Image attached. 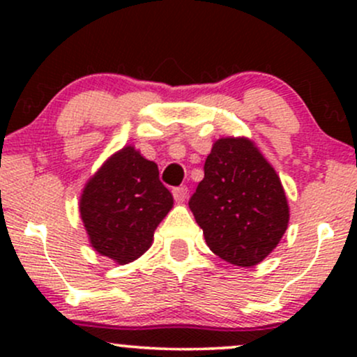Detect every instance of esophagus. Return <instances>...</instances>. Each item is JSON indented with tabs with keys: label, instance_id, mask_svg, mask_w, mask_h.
Returning a JSON list of instances; mask_svg holds the SVG:
<instances>
[{
	"label": "esophagus",
	"instance_id": "esophagus-1",
	"mask_svg": "<svg viewBox=\"0 0 357 357\" xmlns=\"http://www.w3.org/2000/svg\"><path fill=\"white\" fill-rule=\"evenodd\" d=\"M173 195H174L176 202H178V203H184V202H186V198H188V188H186V186L174 188Z\"/></svg>",
	"mask_w": 357,
	"mask_h": 357
}]
</instances>
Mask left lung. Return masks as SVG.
Returning a JSON list of instances; mask_svg holds the SVG:
<instances>
[{"label": "left lung", "mask_w": 357, "mask_h": 357, "mask_svg": "<svg viewBox=\"0 0 357 357\" xmlns=\"http://www.w3.org/2000/svg\"><path fill=\"white\" fill-rule=\"evenodd\" d=\"M190 208L211 252L236 267H255L272 253L290 218L277 171L248 137L213 144Z\"/></svg>", "instance_id": "obj_1"}]
</instances>
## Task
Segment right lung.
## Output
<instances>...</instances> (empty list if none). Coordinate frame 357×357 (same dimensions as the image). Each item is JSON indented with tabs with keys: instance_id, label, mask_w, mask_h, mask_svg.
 Wrapping results in <instances>:
<instances>
[{
	"instance_id": "right-lung-1",
	"label": "right lung",
	"mask_w": 357,
	"mask_h": 357,
	"mask_svg": "<svg viewBox=\"0 0 357 357\" xmlns=\"http://www.w3.org/2000/svg\"><path fill=\"white\" fill-rule=\"evenodd\" d=\"M173 204L158 165L124 146L85 184L79 210L92 248L126 265L151 248L155 228Z\"/></svg>"
}]
</instances>
